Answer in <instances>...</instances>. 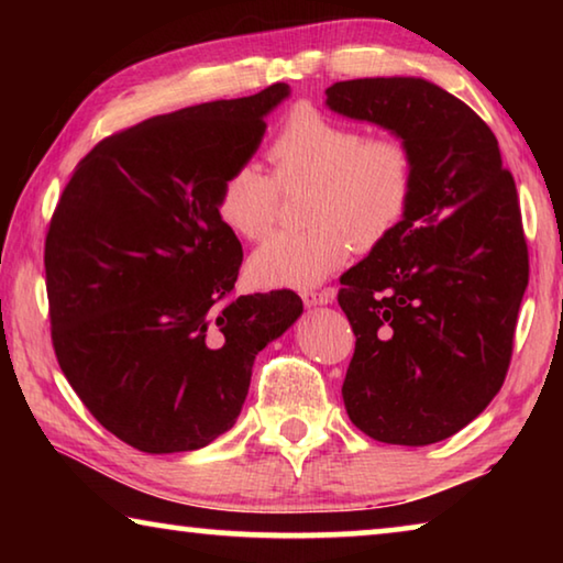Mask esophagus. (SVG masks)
Here are the masks:
<instances>
[{
  "instance_id": "obj_1",
  "label": "esophagus",
  "mask_w": 563,
  "mask_h": 563,
  "mask_svg": "<svg viewBox=\"0 0 563 563\" xmlns=\"http://www.w3.org/2000/svg\"><path fill=\"white\" fill-rule=\"evenodd\" d=\"M302 302L308 305V308H312V305H328L335 300V288H325V290H302L300 292Z\"/></svg>"
}]
</instances>
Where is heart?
I'll use <instances>...</instances> for the list:
<instances>
[{
    "label": "heart",
    "mask_w": 563,
    "mask_h": 563,
    "mask_svg": "<svg viewBox=\"0 0 563 563\" xmlns=\"http://www.w3.org/2000/svg\"><path fill=\"white\" fill-rule=\"evenodd\" d=\"M273 176L241 164L218 186L216 213L243 241L268 238L280 208V188L310 184L302 231L273 235L247 265L263 288H310L350 258L383 245L412 206L417 158L395 133L365 136L310 103L295 107L268 146Z\"/></svg>",
    "instance_id": "heart-1"
}]
</instances>
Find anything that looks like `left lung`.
Masks as SVG:
<instances>
[{
    "mask_svg": "<svg viewBox=\"0 0 563 563\" xmlns=\"http://www.w3.org/2000/svg\"><path fill=\"white\" fill-rule=\"evenodd\" d=\"M342 117L405 139L417 188L402 225L342 275L355 332L342 399L377 442L424 446L460 432L507 377L529 251L497 136L464 101L412 76L338 81Z\"/></svg>",
    "mask_w": 563,
    "mask_h": 563,
    "instance_id": "left-lung-1",
    "label": "left lung"
}]
</instances>
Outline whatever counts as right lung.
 <instances>
[{"label":"right lung","mask_w":563,"mask_h":563,"mask_svg":"<svg viewBox=\"0 0 563 563\" xmlns=\"http://www.w3.org/2000/svg\"><path fill=\"white\" fill-rule=\"evenodd\" d=\"M208 101L141 121L79 161L44 243L52 345L101 427L133 450H201L235 424L255 355L302 312L292 290L235 295L243 247L216 213L265 113Z\"/></svg>","instance_id":"1"}]
</instances>
